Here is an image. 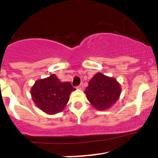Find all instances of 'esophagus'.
<instances>
[{
	"mask_svg": "<svg viewBox=\"0 0 158 158\" xmlns=\"http://www.w3.org/2000/svg\"><path fill=\"white\" fill-rule=\"evenodd\" d=\"M77 88H79V89H82V88H83V83L82 82L80 83V84L78 85Z\"/></svg>",
	"mask_w": 158,
	"mask_h": 158,
	"instance_id": "34e87169",
	"label": "esophagus"
}]
</instances>
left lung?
I'll return each mask as SVG.
<instances>
[{
	"mask_svg": "<svg viewBox=\"0 0 158 158\" xmlns=\"http://www.w3.org/2000/svg\"><path fill=\"white\" fill-rule=\"evenodd\" d=\"M85 93L93 106L102 110L116 102L120 95L121 88L115 79L98 73L88 82Z\"/></svg>",
	"mask_w": 158,
	"mask_h": 158,
	"instance_id": "obj_1",
	"label": "left lung"
}]
</instances>
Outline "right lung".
Listing matches in <instances>:
<instances>
[{
	"instance_id": "add662e5",
	"label": "right lung",
	"mask_w": 158,
	"mask_h": 158,
	"mask_svg": "<svg viewBox=\"0 0 158 158\" xmlns=\"http://www.w3.org/2000/svg\"><path fill=\"white\" fill-rule=\"evenodd\" d=\"M68 81L61 82L55 74L38 80L31 89L32 100L41 110L49 114L59 113L64 108L72 90Z\"/></svg>"
}]
</instances>
